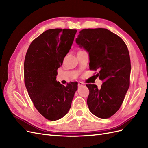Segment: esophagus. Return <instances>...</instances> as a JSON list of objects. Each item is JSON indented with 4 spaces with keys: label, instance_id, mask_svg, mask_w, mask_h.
Wrapping results in <instances>:
<instances>
[{
    "label": "esophagus",
    "instance_id": "1",
    "mask_svg": "<svg viewBox=\"0 0 148 148\" xmlns=\"http://www.w3.org/2000/svg\"><path fill=\"white\" fill-rule=\"evenodd\" d=\"M84 85V83H82V82H78V86H79V87H80V86H83Z\"/></svg>",
    "mask_w": 148,
    "mask_h": 148
}]
</instances>
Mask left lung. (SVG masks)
I'll list each match as a JSON object with an SVG mask.
<instances>
[{"label":"left lung","instance_id":"1","mask_svg":"<svg viewBox=\"0 0 148 148\" xmlns=\"http://www.w3.org/2000/svg\"><path fill=\"white\" fill-rule=\"evenodd\" d=\"M76 43L89 54V69H99L101 88L89 84L87 104L96 117L107 119L122 104L130 86V58L126 44L119 36L105 28L84 29Z\"/></svg>","mask_w":148,"mask_h":148}]
</instances>
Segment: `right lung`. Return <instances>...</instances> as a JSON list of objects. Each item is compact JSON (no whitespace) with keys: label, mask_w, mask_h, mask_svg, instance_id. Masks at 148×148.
<instances>
[{"label":"right lung","mask_w":148,"mask_h":148,"mask_svg":"<svg viewBox=\"0 0 148 148\" xmlns=\"http://www.w3.org/2000/svg\"><path fill=\"white\" fill-rule=\"evenodd\" d=\"M76 29L46 30L31 43L25 56L24 77L34 106L44 117L55 121L68 113L78 82L65 86L57 82V69L72 45Z\"/></svg>","instance_id":"obj_1"}]
</instances>
